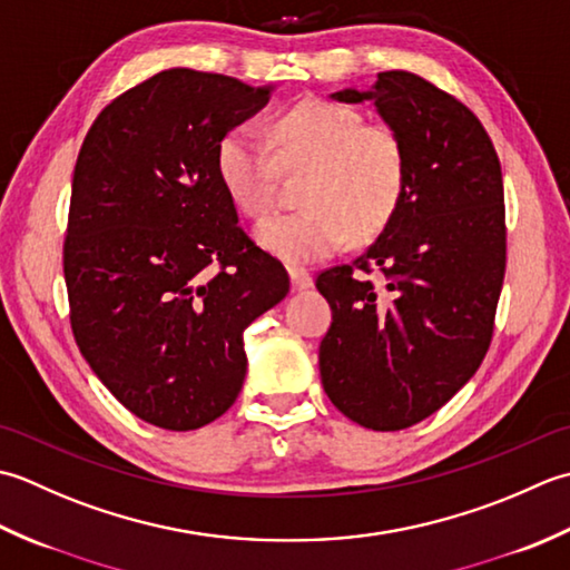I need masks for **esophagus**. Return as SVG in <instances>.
Listing matches in <instances>:
<instances>
[{
    "mask_svg": "<svg viewBox=\"0 0 570 570\" xmlns=\"http://www.w3.org/2000/svg\"><path fill=\"white\" fill-rule=\"evenodd\" d=\"M289 283H293V289H307L312 287V275L302 268L289 271Z\"/></svg>",
    "mask_w": 570,
    "mask_h": 570,
    "instance_id": "esophagus-1",
    "label": "esophagus"
}]
</instances>
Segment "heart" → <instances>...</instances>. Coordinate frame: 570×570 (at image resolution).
Listing matches in <instances>:
<instances>
[{
	"mask_svg": "<svg viewBox=\"0 0 570 570\" xmlns=\"http://www.w3.org/2000/svg\"><path fill=\"white\" fill-rule=\"evenodd\" d=\"M216 171L243 214L268 216L283 174H307L302 212L258 226V243L289 265L330 258L350 236L371 240L401 208L409 187V149L396 127L366 122L342 102L307 98L271 127V145L248 127L220 137Z\"/></svg>",
	"mask_w": 570,
	"mask_h": 570,
	"instance_id": "b5f03b06",
	"label": "heart"
}]
</instances>
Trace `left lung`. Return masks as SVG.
<instances>
[{
	"mask_svg": "<svg viewBox=\"0 0 570 570\" xmlns=\"http://www.w3.org/2000/svg\"><path fill=\"white\" fill-rule=\"evenodd\" d=\"M332 98L374 100L409 149V187L364 255L317 275L332 307L322 386L350 421L403 431L443 409L490 350L507 271L502 165L478 115L415 73L383 71L368 92Z\"/></svg>",
	"mask_w": 570,
	"mask_h": 570,
	"instance_id": "1",
	"label": "left lung"
}]
</instances>
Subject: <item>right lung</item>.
<instances>
[{
  "label": "right lung",
  "instance_id": "obj_1",
  "mask_svg": "<svg viewBox=\"0 0 570 570\" xmlns=\"http://www.w3.org/2000/svg\"><path fill=\"white\" fill-rule=\"evenodd\" d=\"M271 88L169 68L100 110L80 145L63 240L80 354L127 411L165 431L224 415L246 379L243 332L289 289L238 226L220 137Z\"/></svg>",
  "mask_w": 570,
  "mask_h": 570
}]
</instances>
